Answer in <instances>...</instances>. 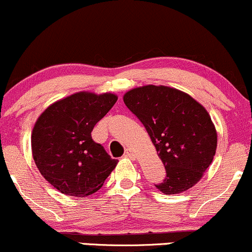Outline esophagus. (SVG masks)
Instances as JSON below:
<instances>
[{"label": "esophagus", "instance_id": "34e87169", "mask_svg": "<svg viewBox=\"0 0 252 252\" xmlns=\"http://www.w3.org/2000/svg\"><path fill=\"white\" fill-rule=\"evenodd\" d=\"M124 156H126V158H131V160H135V158H136L135 153L132 152L131 149H126V154H124Z\"/></svg>", "mask_w": 252, "mask_h": 252}]
</instances>
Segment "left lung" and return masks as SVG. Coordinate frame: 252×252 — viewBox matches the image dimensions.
Instances as JSON below:
<instances>
[{
	"label": "left lung",
	"instance_id": "obj_1",
	"mask_svg": "<svg viewBox=\"0 0 252 252\" xmlns=\"http://www.w3.org/2000/svg\"><path fill=\"white\" fill-rule=\"evenodd\" d=\"M123 100L142 122L166 168V179L156 189L179 194L198 184L218 141L207 110L186 92L163 85L131 89Z\"/></svg>",
	"mask_w": 252,
	"mask_h": 252
}]
</instances>
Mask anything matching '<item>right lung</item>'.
<instances>
[{
	"mask_svg": "<svg viewBox=\"0 0 252 252\" xmlns=\"http://www.w3.org/2000/svg\"><path fill=\"white\" fill-rule=\"evenodd\" d=\"M115 94L80 91L51 104L32 131V155L54 189L78 198L94 194L118 161L111 158L91 131L117 102Z\"/></svg>",
	"mask_w": 252,
	"mask_h": 252,
	"instance_id": "obj_1",
	"label": "right lung"
}]
</instances>
